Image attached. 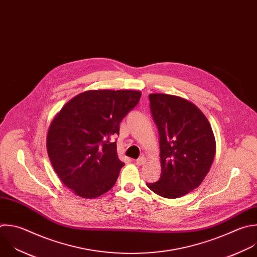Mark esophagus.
I'll return each instance as SVG.
<instances>
[{"instance_id":"1","label":"esophagus","mask_w":257,"mask_h":257,"mask_svg":"<svg viewBox=\"0 0 257 257\" xmlns=\"http://www.w3.org/2000/svg\"><path fill=\"white\" fill-rule=\"evenodd\" d=\"M145 162H146V159L144 157H140V158H138L136 160V164L137 165H143Z\"/></svg>"}]
</instances>
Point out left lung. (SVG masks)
I'll list each match as a JSON object with an SVG mask.
<instances>
[{"mask_svg": "<svg viewBox=\"0 0 257 257\" xmlns=\"http://www.w3.org/2000/svg\"><path fill=\"white\" fill-rule=\"evenodd\" d=\"M150 108L159 131L161 176L147 187L166 199L181 198L197 189L216 154L210 122L192 102L179 96L150 94Z\"/></svg>", "mask_w": 257, "mask_h": 257, "instance_id": "8db88e82", "label": "left lung"}]
</instances>
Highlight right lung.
Returning a JSON list of instances; mask_svg holds the SVG:
<instances>
[{"label": "right lung", "mask_w": 257, "mask_h": 257, "mask_svg": "<svg viewBox=\"0 0 257 257\" xmlns=\"http://www.w3.org/2000/svg\"><path fill=\"white\" fill-rule=\"evenodd\" d=\"M140 97L139 91L91 90L55 115L47 132V153L59 180L74 195L95 199L113 188L124 162L111 138Z\"/></svg>", "instance_id": "add662e5"}]
</instances>
